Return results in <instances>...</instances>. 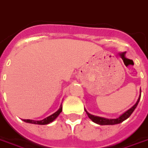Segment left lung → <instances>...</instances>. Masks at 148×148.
<instances>
[{
  "instance_id": "8db88e82",
  "label": "left lung",
  "mask_w": 148,
  "mask_h": 148,
  "mask_svg": "<svg viewBox=\"0 0 148 148\" xmlns=\"http://www.w3.org/2000/svg\"><path fill=\"white\" fill-rule=\"evenodd\" d=\"M140 97H139V99L137 101V102L130 109H128L127 111H126L124 113L120 116L119 117L116 118V119H107V118H103V117H100V116H93V115L90 114L89 112H87V115H88V116L90 118V120L92 121H93L94 123H96V124H98L100 125H113V124H120L121 122H123L124 121H125L126 119L130 116L132 113L133 112V111L136 109V108L137 105H138V103L140 101Z\"/></svg>"
}]
</instances>
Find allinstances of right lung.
<instances>
[{
    "label": "right lung",
    "mask_w": 148,
    "mask_h": 148,
    "mask_svg": "<svg viewBox=\"0 0 148 148\" xmlns=\"http://www.w3.org/2000/svg\"><path fill=\"white\" fill-rule=\"evenodd\" d=\"M62 107L60 106V108L58 109V111L55 112V113H53L51 116H49L45 119H43L42 121H32V120H23L24 122H27V123H30V124H40V125H44V124H47L49 123H51L52 121L56 119V117L58 116V115L60 114V112H62Z\"/></svg>",
    "instance_id": "obj_1"
}]
</instances>
